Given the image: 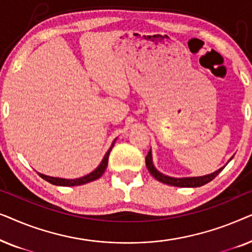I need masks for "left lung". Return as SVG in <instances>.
<instances>
[{
  "instance_id": "8db88e82",
  "label": "left lung",
  "mask_w": 252,
  "mask_h": 252,
  "mask_svg": "<svg viewBox=\"0 0 252 252\" xmlns=\"http://www.w3.org/2000/svg\"><path fill=\"white\" fill-rule=\"evenodd\" d=\"M233 158V157H232ZM232 158L228 161L232 160ZM227 161V163H228ZM146 165L148 171L150 172V174L153 175L155 179H157L158 181L163 182L165 185H170V186H175V187H201V186L208 184L211 180H213L217 175H218L220 172L223 170L222 166L220 167L219 170H217L213 172V173L206 174V175H202V177H187V178H173V177H168V175H165L163 173H160L159 171L155 167V165L153 163V154H151V150L148 153L147 157H146Z\"/></svg>"
}]
</instances>
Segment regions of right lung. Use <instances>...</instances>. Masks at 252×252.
<instances>
[{
  "label": "right lung",
  "mask_w": 252,
  "mask_h": 252,
  "mask_svg": "<svg viewBox=\"0 0 252 252\" xmlns=\"http://www.w3.org/2000/svg\"><path fill=\"white\" fill-rule=\"evenodd\" d=\"M116 140L117 139L113 140L111 147H110V149L108 151H106V154L104 155V157H103V159H102L101 163H99L98 166L96 167L94 171L91 172V173H89V174L85 175V177L77 178V179H63V178L49 177V175H46V174H42V173H37V174H39L42 179H44V180H46V181L50 182L51 185L65 186V187H73V186L85 185V184H88V182L97 180L98 178L102 177V174L104 173V171L106 170V166H108V159H109L110 151H111V149L113 148V144H115Z\"/></svg>",
  "instance_id": "add662e5"
}]
</instances>
